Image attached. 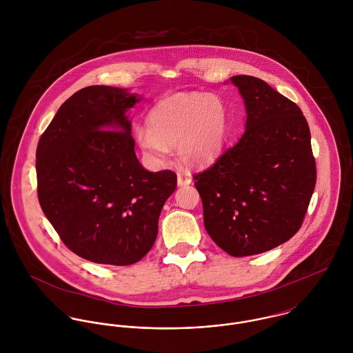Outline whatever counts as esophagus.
Segmentation results:
<instances>
[{"label": "esophagus", "mask_w": 353, "mask_h": 353, "mask_svg": "<svg viewBox=\"0 0 353 353\" xmlns=\"http://www.w3.org/2000/svg\"><path fill=\"white\" fill-rule=\"evenodd\" d=\"M176 181H178V186H188V185L192 183L190 176L186 175V174H183V172H178Z\"/></svg>", "instance_id": "obj_1"}]
</instances>
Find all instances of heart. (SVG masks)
<instances>
[{
    "label": "heart",
    "instance_id": "1",
    "mask_svg": "<svg viewBox=\"0 0 353 353\" xmlns=\"http://www.w3.org/2000/svg\"><path fill=\"white\" fill-rule=\"evenodd\" d=\"M230 136L225 101L214 94L181 92L157 101L147 117V130L136 133L143 153L161 164L171 147L192 167L214 161Z\"/></svg>",
    "mask_w": 353,
    "mask_h": 353
}]
</instances>
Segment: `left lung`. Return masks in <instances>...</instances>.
Listing matches in <instances>:
<instances>
[{"label":"left lung","instance_id":"left-lung-1","mask_svg":"<svg viewBox=\"0 0 353 353\" xmlns=\"http://www.w3.org/2000/svg\"><path fill=\"white\" fill-rule=\"evenodd\" d=\"M248 114L245 133L203 172L194 175L203 225L232 256L269 252L301 228L316 168L302 110L263 80L239 74Z\"/></svg>","mask_w":353,"mask_h":353}]
</instances>
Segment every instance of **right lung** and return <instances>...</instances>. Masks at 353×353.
Listing matches in <instances>:
<instances>
[{
  "instance_id": "right-lung-1",
  "label": "right lung",
  "mask_w": 353,
  "mask_h": 353,
  "mask_svg": "<svg viewBox=\"0 0 353 353\" xmlns=\"http://www.w3.org/2000/svg\"><path fill=\"white\" fill-rule=\"evenodd\" d=\"M143 101L128 88L91 85L57 111L37 150L38 199L62 242L95 263L139 262L157 236L176 175L139 161L128 111Z\"/></svg>"
}]
</instances>
